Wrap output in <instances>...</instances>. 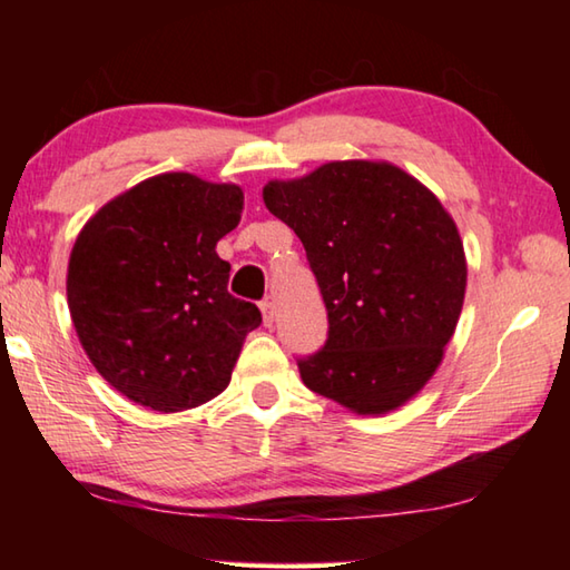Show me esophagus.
<instances>
[{
	"label": "esophagus",
	"instance_id": "obj_1",
	"mask_svg": "<svg viewBox=\"0 0 570 570\" xmlns=\"http://www.w3.org/2000/svg\"><path fill=\"white\" fill-rule=\"evenodd\" d=\"M258 306H262L264 324H266V326H272V324H274V302H268V298H264V302L258 304Z\"/></svg>",
	"mask_w": 570,
	"mask_h": 570
}]
</instances>
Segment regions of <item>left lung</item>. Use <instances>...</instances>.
Segmentation results:
<instances>
[{"mask_svg":"<svg viewBox=\"0 0 570 570\" xmlns=\"http://www.w3.org/2000/svg\"><path fill=\"white\" fill-rule=\"evenodd\" d=\"M264 204L302 238L326 306V342L298 356L312 392L360 414L407 402L458 326L468 266L455 220L390 163L336 160L272 180Z\"/></svg>","mask_w":570,"mask_h":570,"instance_id":"left-lung-1","label":"left lung"}]
</instances>
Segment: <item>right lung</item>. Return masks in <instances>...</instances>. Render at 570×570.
I'll return each mask as SVG.
<instances>
[{"mask_svg":"<svg viewBox=\"0 0 570 570\" xmlns=\"http://www.w3.org/2000/svg\"><path fill=\"white\" fill-rule=\"evenodd\" d=\"M244 193L163 173L95 214L75 240L67 304L105 380L156 412L198 407L230 382L256 304L228 294L216 244L238 226Z\"/></svg>","mask_w":570,"mask_h":570,"instance_id":"1","label":"right lung"}]
</instances>
